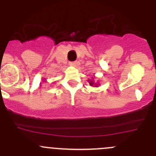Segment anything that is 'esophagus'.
Instances as JSON below:
<instances>
[{
  "label": "esophagus",
  "instance_id": "1",
  "mask_svg": "<svg viewBox=\"0 0 156 156\" xmlns=\"http://www.w3.org/2000/svg\"><path fill=\"white\" fill-rule=\"evenodd\" d=\"M69 64H70V65H71V66H74V67H76L77 65H78V62H71Z\"/></svg>",
  "mask_w": 156,
  "mask_h": 156
}]
</instances>
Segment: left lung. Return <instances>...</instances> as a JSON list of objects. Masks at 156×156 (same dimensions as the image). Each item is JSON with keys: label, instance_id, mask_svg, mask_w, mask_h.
Wrapping results in <instances>:
<instances>
[{"label": "left lung", "instance_id": "left-lung-1", "mask_svg": "<svg viewBox=\"0 0 156 156\" xmlns=\"http://www.w3.org/2000/svg\"><path fill=\"white\" fill-rule=\"evenodd\" d=\"M92 78L91 80H88V82H89V85H91V86H93V87H98V86H99V84H98V83H94L93 78Z\"/></svg>", "mask_w": 156, "mask_h": 156}]
</instances>
